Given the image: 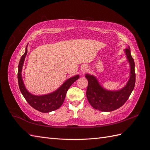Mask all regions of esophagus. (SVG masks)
I'll return each mask as SVG.
<instances>
[{"mask_svg":"<svg viewBox=\"0 0 150 150\" xmlns=\"http://www.w3.org/2000/svg\"><path fill=\"white\" fill-rule=\"evenodd\" d=\"M88 70V67L86 65H83L82 67H81V71H82L83 73H85L86 72H87Z\"/></svg>","mask_w":150,"mask_h":150,"instance_id":"esophagus-1","label":"esophagus"}]
</instances>
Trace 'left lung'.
<instances>
[{
	"instance_id": "8db88e82",
	"label": "left lung",
	"mask_w": 150,
	"mask_h": 150,
	"mask_svg": "<svg viewBox=\"0 0 150 150\" xmlns=\"http://www.w3.org/2000/svg\"><path fill=\"white\" fill-rule=\"evenodd\" d=\"M125 52L130 64L131 73L128 82L122 89L116 91H107L102 88L94 76L86 74L88 81L86 96L91 105L96 110L101 111L116 110L123 105L132 93L136 80L134 62L131 55L129 47L125 49Z\"/></svg>"
}]
</instances>
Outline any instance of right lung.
I'll return each mask as SVG.
<instances>
[{
	"mask_svg": "<svg viewBox=\"0 0 150 150\" xmlns=\"http://www.w3.org/2000/svg\"><path fill=\"white\" fill-rule=\"evenodd\" d=\"M27 53H28V49L26 47L25 52L21 58L19 66H18L17 79L21 93L27 102L35 110L40 112H49L57 110L64 103L68 89L77 79H79V75H76L68 79L56 91L46 95H43V96H35L30 94L25 89L22 79L21 72L22 66H23Z\"/></svg>",
	"mask_w": 150,
	"mask_h": 150,
	"instance_id": "right-lung-1",
	"label": "right lung"
}]
</instances>
